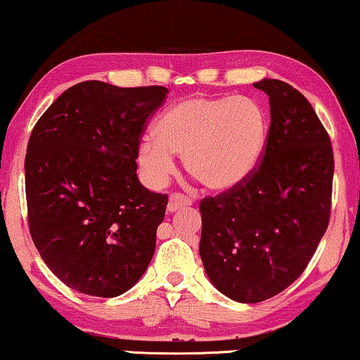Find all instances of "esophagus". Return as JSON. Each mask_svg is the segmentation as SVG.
Segmentation results:
<instances>
[{"instance_id": "1", "label": "esophagus", "mask_w": 360, "mask_h": 360, "mask_svg": "<svg viewBox=\"0 0 360 360\" xmlns=\"http://www.w3.org/2000/svg\"><path fill=\"white\" fill-rule=\"evenodd\" d=\"M193 203V200L187 195L184 193H172L170 198H168V212H176L180 210V208H185V207H190Z\"/></svg>"}]
</instances>
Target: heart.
<instances>
[{"instance_id": "1", "label": "heart", "mask_w": 360, "mask_h": 360, "mask_svg": "<svg viewBox=\"0 0 360 360\" xmlns=\"http://www.w3.org/2000/svg\"><path fill=\"white\" fill-rule=\"evenodd\" d=\"M267 139V117L247 96H192L172 105L153 125L139 150V162L150 179L165 180L173 155L208 190L225 192L254 172Z\"/></svg>"}]
</instances>
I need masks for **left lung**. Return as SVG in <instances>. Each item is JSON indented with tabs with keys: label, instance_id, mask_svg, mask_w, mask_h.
<instances>
[{
	"label": "left lung",
	"instance_id": "obj_1",
	"mask_svg": "<svg viewBox=\"0 0 360 360\" xmlns=\"http://www.w3.org/2000/svg\"><path fill=\"white\" fill-rule=\"evenodd\" d=\"M270 127L254 172L200 202V257L221 294L257 304L302 275L330 219L334 152L309 100L281 79L254 83Z\"/></svg>",
	"mask_w": 360,
	"mask_h": 360
}]
</instances>
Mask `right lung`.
I'll return each mask as SVG.
<instances>
[{"label": "right lung", "mask_w": 360, "mask_h": 360, "mask_svg": "<svg viewBox=\"0 0 360 360\" xmlns=\"http://www.w3.org/2000/svg\"><path fill=\"white\" fill-rule=\"evenodd\" d=\"M167 93L82 82L61 93L31 131L28 229L44 264L73 290L122 295L152 260L168 195L140 184L135 160Z\"/></svg>", "instance_id": "obj_1"}]
</instances>
